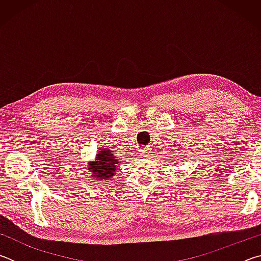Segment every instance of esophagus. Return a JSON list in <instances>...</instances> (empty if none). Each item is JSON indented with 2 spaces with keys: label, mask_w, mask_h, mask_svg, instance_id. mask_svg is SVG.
I'll return each instance as SVG.
<instances>
[{
  "label": "esophagus",
  "mask_w": 261,
  "mask_h": 261,
  "mask_svg": "<svg viewBox=\"0 0 261 261\" xmlns=\"http://www.w3.org/2000/svg\"><path fill=\"white\" fill-rule=\"evenodd\" d=\"M149 154V149L147 147H141L140 151H139V155L143 156V158H147Z\"/></svg>",
  "instance_id": "obj_1"
}]
</instances>
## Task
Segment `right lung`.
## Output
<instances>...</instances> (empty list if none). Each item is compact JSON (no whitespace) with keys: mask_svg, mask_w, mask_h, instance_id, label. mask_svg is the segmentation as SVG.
I'll return each instance as SVG.
<instances>
[{"mask_svg":"<svg viewBox=\"0 0 261 261\" xmlns=\"http://www.w3.org/2000/svg\"><path fill=\"white\" fill-rule=\"evenodd\" d=\"M118 166H120V161L115 156L113 149L102 147L95 155L94 160L87 165V171L92 178L107 182L116 174Z\"/></svg>","mask_w":261,"mask_h":261,"instance_id":"add662e5","label":"right lung"}]
</instances>
